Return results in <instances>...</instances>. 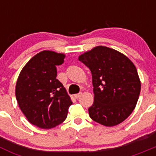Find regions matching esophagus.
I'll return each mask as SVG.
<instances>
[{
	"label": "esophagus",
	"instance_id": "obj_1",
	"mask_svg": "<svg viewBox=\"0 0 156 156\" xmlns=\"http://www.w3.org/2000/svg\"><path fill=\"white\" fill-rule=\"evenodd\" d=\"M81 94H82V93H78V94H74V97L76 98H79L81 96Z\"/></svg>",
	"mask_w": 156,
	"mask_h": 156
}]
</instances>
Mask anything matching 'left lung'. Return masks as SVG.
Wrapping results in <instances>:
<instances>
[{
  "mask_svg": "<svg viewBox=\"0 0 156 156\" xmlns=\"http://www.w3.org/2000/svg\"><path fill=\"white\" fill-rule=\"evenodd\" d=\"M92 74L94 101L89 115L105 126L119 124L132 113L140 92L137 70L125 55L105 46L94 47L78 58Z\"/></svg>",
  "mask_w": 156,
  "mask_h": 156,
  "instance_id": "left-lung-1",
  "label": "left lung"
}]
</instances>
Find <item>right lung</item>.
I'll list each match as a JSON object with an SVG mask.
<instances>
[{
  "mask_svg": "<svg viewBox=\"0 0 156 156\" xmlns=\"http://www.w3.org/2000/svg\"><path fill=\"white\" fill-rule=\"evenodd\" d=\"M65 54L42 51L25 65L18 77L16 96L29 122L41 129H51L64 122L73 104L57 76L56 66Z\"/></svg>",
  "mask_w": 156,
  "mask_h": 156,
  "instance_id": "1",
  "label": "right lung"
}]
</instances>
